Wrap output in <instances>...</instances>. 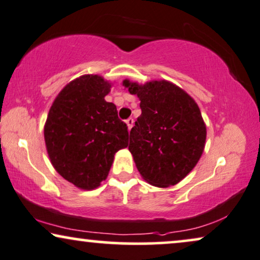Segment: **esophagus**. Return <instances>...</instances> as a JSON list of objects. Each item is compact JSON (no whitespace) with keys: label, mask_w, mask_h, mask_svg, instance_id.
I'll use <instances>...</instances> for the list:
<instances>
[{"label":"esophagus","mask_w":260,"mask_h":260,"mask_svg":"<svg viewBox=\"0 0 260 260\" xmlns=\"http://www.w3.org/2000/svg\"><path fill=\"white\" fill-rule=\"evenodd\" d=\"M126 124H127V127H128V129H132V127H133V124H134V120L132 119V117H129V119H127L126 120Z\"/></svg>","instance_id":"1"}]
</instances>
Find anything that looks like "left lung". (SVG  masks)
<instances>
[{
	"instance_id": "obj_1",
	"label": "left lung",
	"mask_w": 260,
	"mask_h": 260,
	"mask_svg": "<svg viewBox=\"0 0 260 260\" xmlns=\"http://www.w3.org/2000/svg\"><path fill=\"white\" fill-rule=\"evenodd\" d=\"M122 84L140 100L141 115L131 129L128 145L138 171L158 188L177 184L205 150L207 127L199 106L165 79L145 84L124 79Z\"/></svg>"
}]
</instances>
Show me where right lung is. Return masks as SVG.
Wrapping results in <instances>:
<instances>
[{"label":"right lung","instance_id":"1","mask_svg":"<svg viewBox=\"0 0 260 260\" xmlns=\"http://www.w3.org/2000/svg\"><path fill=\"white\" fill-rule=\"evenodd\" d=\"M112 83L83 75L61 89L52 103L44 138L55 171L75 186L92 190L105 181L114 155L128 145L127 124L107 102Z\"/></svg>","mask_w":260,"mask_h":260}]
</instances>
